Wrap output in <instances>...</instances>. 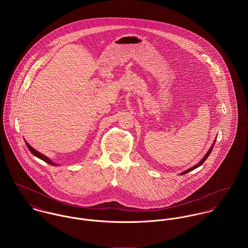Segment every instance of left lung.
<instances>
[{
    "label": "left lung",
    "instance_id": "8db88e82",
    "mask_svg": "<svg viewBox=\"0 0 248 248\" xmlns=\"http://www.w3.org/2000/svg\"><path fill=\"white\" fill-rule=\"evenodd\" d=\"M215 142H216V140H215V141H214V143H213L212 147H211V148H210V149H209V151H208V152H207V154H206V155H204V157H203V158H202V160H201V161H200V162H199V163H198V164H197V165H195V166H194V167H192V168H190V169H188V170H186V171H184V172H183V173H182V175H184V174H187V173H188V172H190V171H192V170H194V169H196V168H198V167H200V166H201V165H202V163H203V162H204V161H205V160H206V158H207V157H208V156H209V155H210V153H211V152H212L213 147H214V145H215Z\"/></svg>",
    "mask_w": 248,
    "mask_h": 248
}]
</instances>
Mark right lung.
Listing matches in <instances>:
<instances>
[{"instance_id": "add662e5", "label": "right lung", "mask_w": 248, "mask_h": 248, "mask_svg": "<svg viewBox=\"0 0 248 248\" xmlns=\"http://www.w3.org/2000/svg\"><path fill=\"white\" fill-rule=\"evenodd\" d=\"M26 144H27V146H28V148H29V150L35 155L37 157H39V158H41L42 160H44L45 162H46V163H48V164H50V165H55V163H53L48 157H46V155H42L41 153H39V152H37L35 149H33L28 142H26Z\"/></svg>"}]
</instances>
